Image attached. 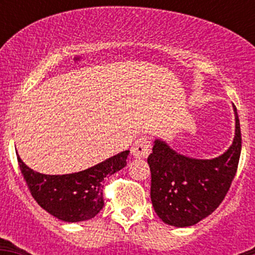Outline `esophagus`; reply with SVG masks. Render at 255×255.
<instances>
[{"label":"esophagus","mask_w":255,"mask_h":255,"mask_svg":"<svg viewBox=\"0 0 255 255\" xmlns=\"http://www.w3.org/2000/svg\"><path fill=\"white\" fill-rule=\"evenodd\" d=\"M151 151V144L150 139L146 135H142L135 140L134 144L130 148V153L134 158L137 159H144L150 154Z\"/></svg>","instance_id":"34e87169"}]
</instances>
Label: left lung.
I'll return each mask as SVG.
<instances>
[{"instance_id":"obj_1","label":"left lung","mask_w":255,"mask_h":255,"mask_svg":"<svg viewBox=\"0 0 255 255\" xmlns=\"http://www.w3.org/2000/svg\"><path fill=\"white\" fill-rule=\"evenodd\" d=\"M236 132L230 148L213 159L182 155L161 139L154 140L148 156L151 174L150 199L161 221L189 227L213 212L225 199L237 173L242 149L241 126L233 105Z\"/></svg>"}]
</instances>
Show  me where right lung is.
Returning a JSON list of instances; mask_svg holds the SVG:
<instances>
[{
	"mask_svg": "<svg viewBox=\"0 0 255 255\" xmlns=\"http://www.w3.org/2000/svg\"><path fill=\"white\" fill-rule=\"evenodd\" d=\"M129 150L106 159L86 170L64 175H47L28 168L17 153L20 171L30 194L40 207L64 222L94 218L104 207L105 177L127 165Z\"/></svg>",
	"mask_w": 255,
	"mask_h": 255,
	"instance_id": "obj_1",
	"label": "right lung"
}]
</instances>
